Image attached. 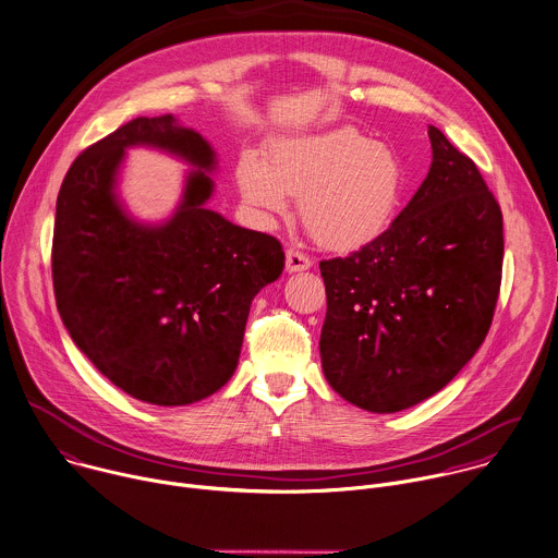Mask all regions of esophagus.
I'll return each instance as SVG.
<instances>
[{
    "instance_id": "34e87169",
    "label": "esophagus",
    "mask_w": 558,
    "mask_h": 558,
    "mask_svg": "<svg viewBox=\"0 0 558 558\" xmlns=\"http://www.w3.org/2000/svg\"><path fill=\"white\" fill-rule=\"evenodd\" d=\"M311 267H313V263H311V258H308L306 254L295 252V250H289V252H287V271H289V274L306 271V269H311Z\"/></svg>"
}]
</instances>
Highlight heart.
<instances>
[{
  "instance_id": "heart-1",
  "label": "heart",
  "mask_w": 558,
  "mask_h": 558,
  "mask_svg": "<svg viewBox=\"0 0 558 558\" xmlns=\"http://www.w3.org/2000/svg\"><path fill=\"white\" fill-rule=\"evenodd\" d=\"M243 204L263 221L289 213V197L311 236L330 250H359L388 232L405 191L403 159L386 144L341 126L280 140L265 161L245 153L236 166Z\"/></svg>"
}]
</instances>
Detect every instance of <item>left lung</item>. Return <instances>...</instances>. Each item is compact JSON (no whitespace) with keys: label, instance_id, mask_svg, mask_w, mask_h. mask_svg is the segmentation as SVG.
<instances>
[{"label":"left lung","instance_id":"8db88e82","mask_svg":"<svg viewBox=\"0 0 558 558\" xmlns=\"http://www.w3.org/2000/svg\"><path fill=\"white\" fill-rule=\"evenodd\" d=\"M432 166L386 234L322 260V369L348 403L395 414L440 392L482 345L504 260L501 210L464 153L429 126Z\"/></svg>","mask_w":558,"mask_h":558}]
</instances>
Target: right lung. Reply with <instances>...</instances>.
<instances>
[{
  "label": "right lung",
  "instance_id": "obj_1",
  "mask_svg": "<svg viewBox=\"0 0 558 558\" xmlns=\"http://www.w3.org/2000/svg\"><path fill=\"white\" fill-rule=\"evenodd\" d=\"M146 145L194 168L161 225L117 195L125 148ZM217 153L174 116L135 118L83 150L57 199L52 280L78 350L129 397L177 408L234 375L252 300L284 269L282 245L208 208Z\"/></svg>",
  "mask_w": 558,
  "mask_h": 558
}]
</instances>
